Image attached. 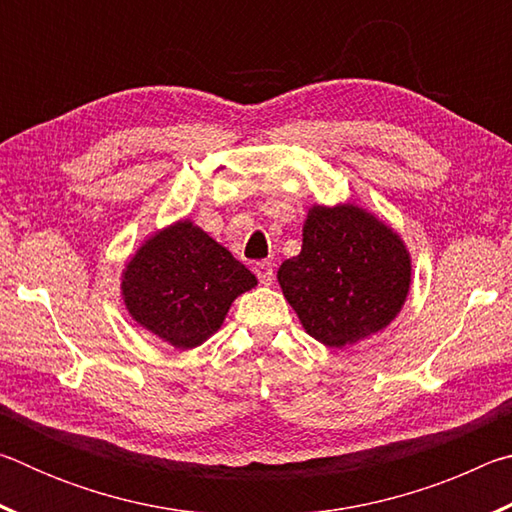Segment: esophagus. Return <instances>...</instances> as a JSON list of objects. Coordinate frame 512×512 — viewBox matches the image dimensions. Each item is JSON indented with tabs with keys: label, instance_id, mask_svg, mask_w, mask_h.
<instances>
[{
	"label": "esophagus",
	"instance_id": "esophagus-1",
	"mask_svg": "<svg viewBox=\"0 0 512 512\" xmlns=\"http://www.w3.org/2000/svg\"><path fill=\"white\" fill-rule=\"evenodd\" d=\"M255 275H257V280L264 284V287H268V284L273 282V264L271 262H257L255 264Z\"/></svg>",
	"mask_w": 512,
	"mask_h": 512
}]
</instances>
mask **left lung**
<instances>
[{"label": "left lung", "instance_id": "1", "mask_svg": "<svg viewBox=\"0 0 512 512\" xmlns=\"http://www.w3.org/2000/svg\"><path fill=\"white\" fill-rule=\"evenodd\" d=\"M277 280L307 332L343 348L397 316L409 293L411 259L402 239L361 207L316 205L300 255L280 266Z\"/></svg>", "mask_w": 512, "mask_h": 512}]
</instances>
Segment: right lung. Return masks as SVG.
<instances>
[{
	"mask_svg": "<svg viewBox=\"0 0 512 512\" xmlns=\"http://www.w3.org/2000/svg\"><path fill=\"white\" fill-rule=\"evenodd\" d=\"M255 275L201 228L180 221L146 241L121 291L131 316L176 348H196L221 327Z\"/></svg>",
	"mask_w": 512,
	"mask_h": 512,
	"instance_id": "1",
	"label": "right lung"
}]
</instances>
